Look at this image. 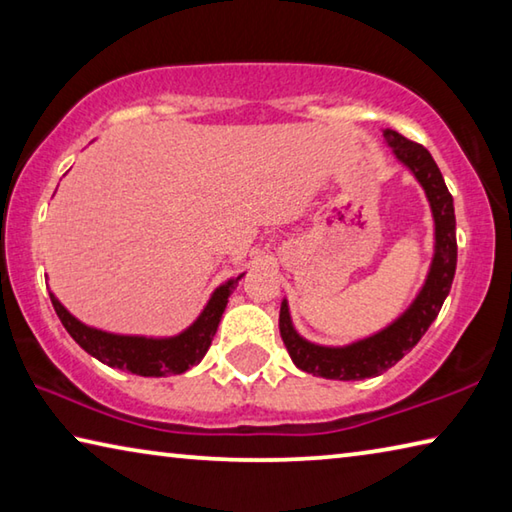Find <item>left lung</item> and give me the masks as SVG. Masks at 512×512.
<instances>
[{"label":"left lung","mask_w":512,"mask_h":512,"mask_svg":"<svg viewBox=\"0 0 512 512\" xmlns=\"http://www.w3.org/2000/svg\"><path fill=\"white\" fill-rule=\"evenodd\" d=\"M384 140L391 146L395 158L406 164L418 178L424 194L429 198L433 223H436V246L424 287L411 307L381 332L361 339L343 348H327V345L309 343L293 329L289 305L282 300L280 307V334L287 345L291 361L300 370L311 372L316 377L359 381L377 377L388 368H393L406 352H411L436 320L440 307L452 289L456 273V216L454 198L443 180L438 164L422 144L406 140L404 135L386 128Z\"/></svg>","instance_id":"obj_1"}]
</instances>
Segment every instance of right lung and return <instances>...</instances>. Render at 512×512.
I'll return each mask as SVG.
<instances>
[{"label":"right lung","mask_w":512,"mask_h":512,"mask_svg":"<svg viewBox=\"0 0 512 512\" xmlns=\"http://www.w3.org/2000/svg\"><path fill=\"white\" fill-rule=\"evenodd\" d=\"M241 277L244 275H239L237 280L221 284V287L212 293L203 314L194 320V325H189L185 332H180L178 336H169V339H146V336H121L101 332V329L88 327L83 325L81 320H76L63 305H60L54 293H49V298L69 336H72L85 352L92 354L94 359H99L110 368L133 372V375L167 377L180 375V372L201 363L205 352L210 350L216 327H219L225 305H228L230 293L237 287Z\"/></svg>","instance_id":"1"}]
</instances>
